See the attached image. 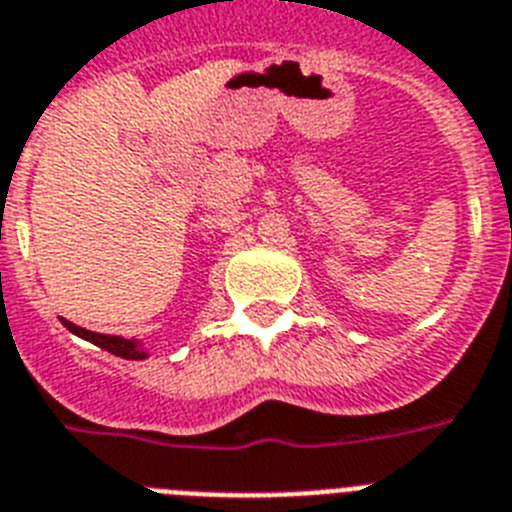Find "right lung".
Listing matches in <instances>:
<instances>
[{"instance_id": "right-lung-1", "label": "right lung", "mask_w": 512, "mask_h": 512, "mask_svg": "<svg viewBox=\"0 0 512 512\" xmlns=\"http://www.w3.org/2000/svg\"><path fill=\"white\" fill-rule=\"evenodd\" d=\"M61 323L67 326V331H72L74 336H80L85 342L95 344V347L106 349L111 355L116 357H124V360H147L150 352L144 349L142 339H124V336H113V334H98V331H87L77 323L67 321V318H61Z\"/></svg>"}]
</instances>
